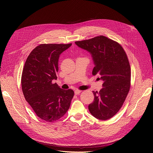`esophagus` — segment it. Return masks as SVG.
Instances as JSON below:
<instances>
[{
    "label": "esophagus",
    "instance_id": "esophagus-1",
    "mask_svg": "<svg viewBox=\"0 0 153 153\" xmlns=\"http://www.w3.org/2000/svg\"><path fill=\"white\" fill-rule=\"evenodd\" d=\"M81 92H82V91L77 90H75V91H74V93H75V94H76V95H79V94H80Z\"/></svg>",
    "mask_w": 153,
    "mask_h": 153
}]
</instances>
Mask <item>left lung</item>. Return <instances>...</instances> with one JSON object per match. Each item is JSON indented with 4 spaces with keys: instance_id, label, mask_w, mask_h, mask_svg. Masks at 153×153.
Returning <instances> with one entry per match:
<instances>
[{
    "instance_id": "1",
    "label": "left lung",
    "mask_w": 153,
    "mask_h": 153,
    "mask_svg": "<svg viewBox=\"0 0 153 153\" xmlns=\"http://www.w3.org/2000/svg\"><path fill=\"white\" fill-rule=\"evenodd\" d=\"M80 48L90 53L95 67L93 75L103 80V88L93 92L94 99L88 105L96 118L106 120L121 108L131 85V68L127 55L117 42L104 36L75 42Z\"/></svg>"
}]
</instances>
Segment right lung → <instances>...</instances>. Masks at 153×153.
<instances>
[{"mask_svg":"<svg viewBox=\"0 0 153 153\" xmlns=\"http://www.w3.org/2000/svg\"><path fill=\"white\" fill-rule=\"evenodd\" d=\"M68 44H40L30 54L21 78L25 100L36 115L53 122L63 116L70 106L74 91L65 90L55 83L60 54L71 47Z\"/></svg>","mask_w":153,"mask_h":153,"instance_id":"1","label":"right lung"}]
</instances>
